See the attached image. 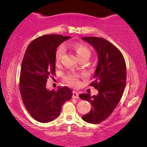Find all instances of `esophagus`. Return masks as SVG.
<instances>
[{
  "label": "esophagus",
  "instance_id": "34e87169",
  "mask_svg": "<svg viewBox=\"0 0 147 147\" xmlns=\"http://www.w3.org/2000/svg\"><path fill=\"white\" fill-rule=\"evenodd\" d=\"M72 97H73V98H76V99H77V98H79V94H78V92L76 91H74Z\"/></svg>",
  "mask_w": 147,
  "mask_h": 147
}]
</instances>
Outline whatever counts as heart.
Here are the masks:
<instances>
[{"instance_id": "heart-1", "label": "heart", "mask_w": 147, "mask_h": 147, "mask_svg": "<svg viewBox=\"0 0 147 147\" xmlns=\"http://www.w3.org/2000/svg\"><path fill=\"white\" fill-rule=\"evenodd\" d=\"M72 49L76 52V55L80 60L82 59H89L91 56V51L89 48L82 43H74L71 45ZM65 49L64 46L61 45L57 48L55 53V61L59 62L65 55ZM66 80L70 85L77 86L78 84V76L75 74H69L66 77Z\"/></svg>"}]
</instances>
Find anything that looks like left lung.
<instances>
[{"mask_svg":"<svg viewBox=\"0 0 147 147\" xmlns=\"http://www.w3.org/2000/svg\"><path fill=\"white\" fill-rule=\"evenodd\" d=\"M82 39L94 48L98 59L91 84L98 94H80L81 99L92 105L89 113L82 118L89 123L98 124L112 113L121 99L126 82V63L121 52L106 39L96 37Z\"/></svg>","mask_w":147,"mask_h":147,"instance_id":"left-lung-1","label":"left lung"}]
</instances>
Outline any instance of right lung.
I'll return each mask as SVG.
<instances>
[{
  "instance_id": "1",
  "label": "right lung",
  "mask_w": 147,
  "mask_h": 147,
  "mask_svg": "<svg viewBox=\"0 0 147 147\" xmlns=\"http://www.w3.org/2000/svg\"><path fill=\"white\" fill-rule=\"evenodd\" d=\"M71 38L43 35L33 40L26 49L21 68L20 92L29 113L38 122L47 123L57 118L63 104L73 95L67 86H59L57 91L46 88L49 76L55 75L57 47Z\"/></svg>"
}]
</instances>
